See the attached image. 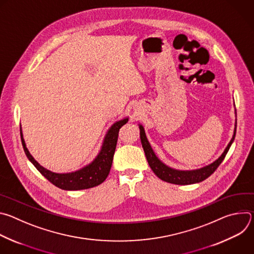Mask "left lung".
Here are the masks:
<instances>
[{
    "instance_id": "left-lung-1",
    "label": "left lung",
    "mask_w": 254,
    "mask_h": 254,
    "mask_svg": "<svg viewBox=\"0 0 254 254\" xmlns=\"http://www.w3.org/2000/svg\"><path fill=\"white\" fill-rule=\"evenodd\" d=\"M139 130H140V140H141L142 148H143L144 154H146V157L151 169L157 175V177H159L161 180L165 181V182L176 184V185L195 184V183L202 182V181L210 177L216 171V169L219 167V165L223 162L226 154L229 151L231 143L235 138V133H236V128H235L232 139L228 143V146L225 149L224 153L221 155V157L218 160H216L211 165L195 171H178V170H174L167 167L156 157L155 153L153 152L150 143L148 141L146 133H144L143 127L141 126H139Z\"/></svg>"
}]
</instances>
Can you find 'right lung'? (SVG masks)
Returning <instances> with one entry per match:
<instances>
[{"label":"right lung","mask_w":254,"mask_h":254,"mask_svg":"<svg viewBox=\"0 0 254 254\" xmlns=\"http://www.w3.org/2000/svg\"><path fill=\"white\" fill-rule=\"evenodd\" d=\"M127 123V119H125L123 121L116 123L111 127L110 131H108L106 134V137L104 139L103 146L99 155L89 166L79 171H76L74 173H69V174H56L44 169L30 155L29 151L26 148L22 132H21V140H22L23 149L27 158L36 167V169H37L49 181L50 183H52L53 185H55L56 187L62 190L75 191V190L89 189L101 184L107 178L108 174H110V171L113 165L115 151L117 148L119 131H120V128Z\"/></svg>","instance_id":"right-lung-1"}]
</instances>
